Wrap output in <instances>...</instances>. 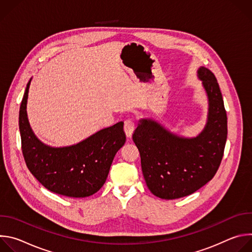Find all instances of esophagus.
<instances>
[{
	"label": "esophagus",
	"mask_w": 252,
	"mask_h": 252,
	"mask_svg": "<svg viewBox=\"0 0 252 252\" xmlns=\"http://www.w3.org/2000/svg\"><path fill=\"white\" fill-rule=\"evenodd\" d=\"M134 128H135V124H134L133 120L127 119L125 121V131H126V134L127 137L131 136Z\"/></svg>",
	"instance_id": "obj_1"
}]
</instances>
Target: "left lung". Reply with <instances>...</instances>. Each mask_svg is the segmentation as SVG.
<instances>
[{"label":"left lung","mask_w":252,"mask_h":252,"mask_svg":"<svg viewBox=\"0 0 252 252\" xmlns=\"http://www.w3.org/2000/svg\"><path fill=\"white\" fill-rule=\"evenodd\" d=\"M197 74L209 101L201 133L193 138L179 137L152 120H141L132 134L147 186L162 199L195 192L211 181L223 157L227 117L222 94L212 71L201 66Z\"/></svg>","instance_id":"8db88e82"}]
</instances>
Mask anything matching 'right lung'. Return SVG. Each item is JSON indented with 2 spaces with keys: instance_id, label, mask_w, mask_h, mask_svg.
I'll return each instance as SVG.
<instances>
[{
  "instance_id": "1",
  "label": "right lung",
  "mask_w": 252,
  "mask_h": 252,
  "mask_svg": "<svg viewBox=\"0 0 252 252\" xmlns=\"http://www.w3.org/2000/svg\"><path fill=\"white\" fill-rule=\"evenodd\" d=\"M27 85L19 114L22 152L31 173L50 191L87 197L105 183L118 151L125 145L124 123L103 128L75 146L51 148L33 134L27 117Z\"/></svg>"
}]
</instances>
